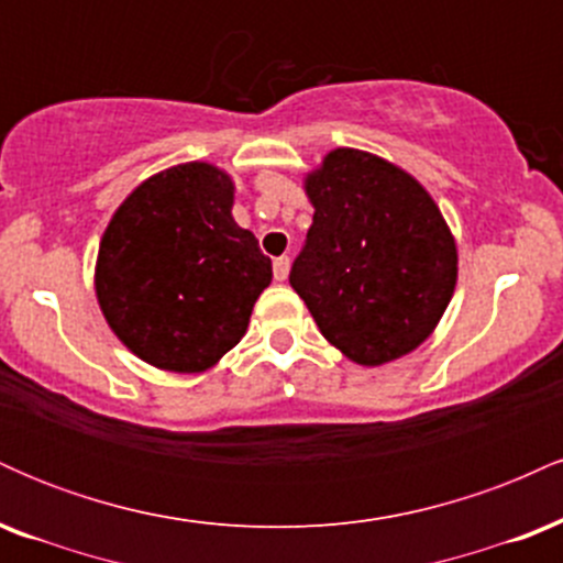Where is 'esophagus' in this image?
I'll use <instances>...</instances> for the list:
<instances>
[{
	"label": "esophagus",
	"instance_id": "34e87169",
	"mask_svg": "<svg viewBox=\"0 0 563 563\" xmlns=\"http://www.w3.org/2000/svg\"><path fill=\"white\" fill-rule=\"evenodd\" d=\"M273 273H275V280H286L288 273H290V260L288 256H277V260L273 262Z\"/></svg>",
	"mask_w": 563,
	"mask_h": 563
}]
</instances>
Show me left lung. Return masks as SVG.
<instances>
[{"label": "left lung", "mask_w": 563, "mask_h": 563, "mask_svg": "<svg viewBox=\"0 0 563 563\" xmlns=\"http://www.w3.org/2000/svg\"><path fill=\"white\" fill-rule=\"evenodd\" d=\"M314 217L290 286L328 344L378 367L434 333L455 294L457 245L437 200L412 174L357 147L307 172Z\"/></svg>", "instance_id": "obj_1"}]
</instances>
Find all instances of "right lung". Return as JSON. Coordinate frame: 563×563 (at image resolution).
<instances>
[{
	"label": "right lung",
	"instance_id": "add662e5",
	"mask_svg": "<svg viewBox=\"0 0 563 563\" xmlns=\"http://www.w3.org/2000/svg\"><path fill=\"white\" fill-rule=\"evenodd\" d=\"M232 203L228 172L187 161L142 179L113 211L95 294L108 328L142 363L203 373L249 331L273 262L232 219Z\"/></svg>",
	"mask_w": 563,
	"mask_h": 563
}]
</instances>
